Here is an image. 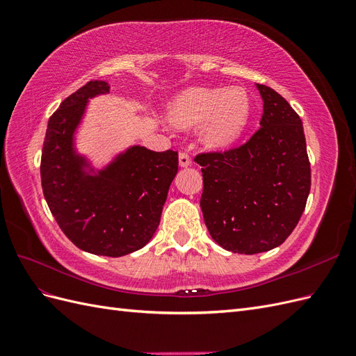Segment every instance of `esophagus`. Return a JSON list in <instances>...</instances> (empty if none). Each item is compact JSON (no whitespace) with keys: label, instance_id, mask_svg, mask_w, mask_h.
<instances>
[{"label":"esophagus","instance_id":"esophagus-1","mask_svg":"<svg viewBox=\"0 0 356 356\" xmlns=\"http://www.w3.org/2000/svg\"><path fill=\"white\" fill-rule=\"evenodd\" d=\"M191 165V157L187 153H179V166L187 168Z\"/></svg>","mask_w":356,"mask_h":356}]
</instances>
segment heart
<instances>
[{
    "label": "heart",
    "mask_w": 356,
    "mask_h": 356,
    "mask_svg": "<svg viewBox=\"0 0 356 356\" xmlns=\"http://www.w3.org/2000/svg\"><path fill=\"white\" fill-rule=\"evenodd\" d=\"M168 122L175 127H190L204 122L202 143L222 149L236 144L251 118L250 95L239 86L227 89L193 88L170 102Z\"/></svg>",
    "instance_id": "1"
}]
</instances>
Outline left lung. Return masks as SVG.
<instances>
[{
  "label": "left lung",
  "mask_w": 356,
  "mask_h": 356,
  "mask_svg": "<svg viewBox=\"0 0 356 356\" xmlns=\"http://www.w3.org/2000/svg\"><path fill=\"white\" fill-rule=\"evenodd\" d=\"M260 129L224 153H202L200 208L211 238L238 254L270 251L293 233L310 191L303 123L281 95L257 84Z\"/></svg>",
  "instance_id": "1"
}]
</instances>
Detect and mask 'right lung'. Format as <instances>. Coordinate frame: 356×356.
<instances>
[{
  "label": "right lung",
  "mask_w": 356,
  "mask_h": 356,
  "mask_svg": "<svg viewBox=\"0 0 356 356\" xmlns=\"http://www.w3.org/2000/svg\"><path fill=\"white\" fill-rule=\"evenodd\" d=\"M108 92V83L92 80L53 113L40 174L50 212L67 238L86 252L122 257L141 250L156 233L178 153L134 145L95 172L75 152L74 134L89 99Z\"/></svg>",
  "instance_id": "add662e5"
}]
</instances>
